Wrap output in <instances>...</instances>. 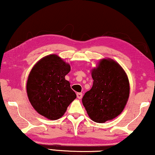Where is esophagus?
Segmentation results:
<instances>
[{
  "label": "esophagus",
  "instance_id": "1",
  "mask_svg": "<svg viewBox=\"0 0 155 155\" xmlns=\"http://www.w3.org/2000/svg\"><path fill=\"white\" fill-rule=\"evenodd\" d=\"M77 97L79 99H82V93H81V92H78V93H77Z\"/></svg>",
  "mask_w": 155,
  "mask_h": 155
}]
</instances>
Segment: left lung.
Returning a JSON list of instances; mask_svg holds the SVG:
<instances>
[{
  "label": "left lung",
  "mask_w": 155,
  "mask_h": 155,
  "mask_svg": "<svg viewBox=\"0 0 155 155\" xmlns=\"http://www.w3.org/2000/svg\"><path fill=\"white\" fill-rule=\"evenodd\" d=\"M92 87L82 101L89 117L105 123L121 114L130 94L128 78L124 68L113 59L102 58L91 70Z\"/></svg>",
  "instance_id": "1"
}]
</instances>
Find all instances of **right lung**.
I'll use <instances>...</instances> for the list:
<instances>
[{
  "label": "right lung",
  "mask_w": 155,
  "mask_h": 155,
  "mask_svg": "<svg viewBox=\"0 0 155 155\" xmlns=\"http://www.w3.org/2000/svg\"><path fill=\"white\" fill-rule=\"evenodd\" d=\"M70 71L69 63L56 54L43 57L31 68L27 82V97L40 115L49 120L58 119L76 98L65 79Z\"/></svg>",
  "instance_id": "add662e5"
}]
</instances>
